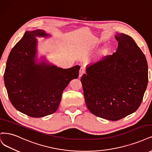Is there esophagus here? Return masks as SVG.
<instances>
[{"instance_id":"esophagus-1","label":"esophagus","mask_w":152,"mask_h":152,"mask_svg":"<svg viewBox=\"0 0 152 152\" xmlns=\"http://www.w3.org/2000/svg\"><path fill=\"white\" fill-rule=\"evenodd\" d=\"M85 74V69L83 67H81L79 70V77H81L83 74Z\"/></svg>"}]
</instances>
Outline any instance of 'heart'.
<instances>
[{"label": "heart", "mask_w": 152, "mask_h": 152, "mask_svg": "<svg viewBox=\"0 0 152 152\" xmlns=\"http://www.w3.org/2000/svg\"><path fill=\"white\" fill-rule=\"evenodd\" d=\"M109 51V47L107 45H105L104 46H103L102 49L100 50L99 53V56L101 57L102 56L106 55Z\"/></svg>", "instance_id": "1"}]
</instances>
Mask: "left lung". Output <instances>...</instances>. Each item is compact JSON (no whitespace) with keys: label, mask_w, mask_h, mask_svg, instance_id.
Wrapping results in <instances>:
<instances>
[{"label":"left lung","mask_w":152,"mask_h":152,"mask_svg":"<svg viewBox=\"0 0 152 152\" xmlns=\"http://www.w3.org/2000/svg\"><path fill=\"white\" fill-rule=\"evenodd\" d=\"M115 53L87 65L81 77L87 108L94 115L118 121L135 112L148 85V64L131 36L117 33Z\"/></svg>","instance_id":"left-lung-1"}]
</instances>
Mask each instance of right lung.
I'll return each mask as SVG.
<instances>
[{
  "label": "right lung",
  "mask_w": 152,
  "mask_h": 152,
  "mask_svg": "<svg viewBox=\"0 0 152 152\" xmlns=\"http://www.w3.org/2000/svg\"><path fill=\"white\" fill-rule=\"evenodd\" d=\"M50 36L42 29L26 31L10 52L4 75L12 106L33 118L54 113L59 107L63 91L79 74V65L64 69L51 64L45 56L38 59L36 37Z\"/></svg>",
  "instance_id": "obj_1"
}]
</instances>
